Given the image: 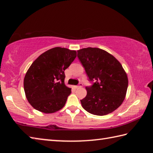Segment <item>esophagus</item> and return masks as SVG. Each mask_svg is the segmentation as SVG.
Wrapping results in <instances>:
<instances>
[{
    "instance_id": "esophagus-1",
    "label": "esophagus",
    "mask_w": 153,
    "mask_h": 153,
    "mask_svg": "<svg viewBox=\"0 0 153 153\" xmlns=\"http://www.w3.org/2000/svg\"><path fill=\"white\" fill-rule=\"evenodd\" d=\"M82 86H83V84L82 83H79L78 86H75V88H82Z\"/></svg>"
}]
</instances>
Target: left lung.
Wrapping results in <instances>:
<instances>
[{
    "instance_id": "1",
    "label": "left lung",
    "mask_w": 153,
    "mask_h": 153,
    "mask_svg": "<svg viewBox=\"0 0 153 153\" xmlns=\"http://www.w3.org/2000/svg\"><path fill=\"white\" fill-rule=\"evenodd\" d=\"M77 56L89 80L87 95L80 100L82 107L96 115H105L117 109L126 98L128 86L126 72L117 59L102 49L84 48Z\"/></svg>"
}]
</instances>
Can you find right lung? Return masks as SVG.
Segmentation results:
<instances>
[{
  "mask_svg": "<svg viewBox=\"0 0 153 153\" xmlns=\"http://www.w3.org/2000/svg\"><path fill=\"white\" fill-rule=\"evenodd\" d=\"M77 55L76 51L55 47L40 55L25 74V97L35 109L53 113L65 105L71 88L65 84V73Z\"/></svg>",
  "mask_w": 153,
  "mask_h": 153,
  "instance_id": "obj_1",
  "label": "right lung"
}]
</instances>
